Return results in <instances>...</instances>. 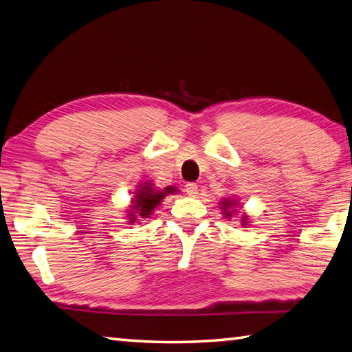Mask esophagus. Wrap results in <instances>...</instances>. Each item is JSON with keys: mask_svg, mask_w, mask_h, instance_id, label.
Masks as SVG:
<instances>
[{"mask_svg": "<svg viewBox=\"0 0 352 352\" xmlns=\"http://www.w3.org/2000/svg\"><path fill=\"white\" fill-rule=\"evenodd\" d=\"M186 192H188V195L195 197L198 194V184L197 183H188V184H186Z\"/></svg>", "mask_w": 352, "mask_h": 352, "instance_id": "34e87169", "label": "esophagus"}]
</instances>
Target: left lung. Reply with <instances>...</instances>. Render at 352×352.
I'll use <instances>...</instances> for the list:
<instances>
[{"instance_id":"obj_1","label":"left lung","mask_w":352,"mask_h":352,"mask_svg":"<svg viewBox=\"0 0 352 352\" xmlns=\"http://www.w3.org/2000/svg\"><path fill=\"white\" fill-rule=\"evenodd\" d=\"M230 204V201H229V199H226V201H224V206H223V208L224 209H227V206H229ZM227 215H229V212H227Z\"/></svg>"}]
</instances>
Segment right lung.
Wrapping results in <instances>:
<instances>
[{
	"label": "right lung",
	"instance_id": "1",
	"mask_svg": "<svg viewBox=\"0 0 352 352\" xmlns=\"http://www.w3.org/2000/svg\"><path fill=\"white\" fill-rule=\"evenodd\" d=\"M148 184V183H146ZM169 192H172V188H166L164 192H154L153 188H149V186H143V189L137 192V195L134 198V206L133 208L137 210V213L142 218H148L153 210L157 208L158 203L162 201V199L166 197ZM134 217V215H131ZM134 223V221H131Z\"/></svg>",
	"mask_w": 352,
	"mask_h": 352
}]
</instances>
